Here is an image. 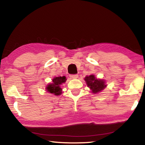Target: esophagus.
I'll list each match as a JSON object with an SVG mask.
<instances>
[{
	"mask_svg": "<svg viewBox=\"0 0 145 145\" xmlns=\"http://www.w3.org/2000/svg\"><path fill=\"white\" fill-rule=\"evenodd\" d=\"M70 77L71 78H72V79H75V78H78V75L75 74V75H70Z\"/></svg>",
	"mask_w": 145,
	"mask_h": 145,
	"instance_id": "obj_1",
	"label": "esophagus"
}]
</instances>
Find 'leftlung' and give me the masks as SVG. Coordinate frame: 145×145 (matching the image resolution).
Here are the masks:
<instances>
[{
  "label": "left lung",
  "mask_w": 145,
  "mask_h": 145,
  "mask_svg": "<svg viewBox=\"0 0 145 145\" xmlns=\"http://www.w3.org/2000/svg\"><path fill=\"white\" fill-rule=\"evenodd\" d=\"M84 80L86 82L88 88L91 91L93 94H97L101 92L107 87L105 84V80L104 79H100L95 77V75H90L89 76H86Z\"/></svg>",
  "instance_id": "8db88e82"
}]
</instances>
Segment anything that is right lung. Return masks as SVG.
I'll list each match as a JSON object with an SVG mask.
<instances>
[{"label": "right lung", "instance_id": "right-lung-1", "mask_svg": "<svg viewBox=\"0 0 145 145\" xmlns=\"http://www.w3.org/2000/svg\"><path fill=\"white\" fill-rule=\"evenodd\" d=\"M67 77L65 76L63 77H56L53 78L52 83L47 84L45 89L47 92L54 95H60L62 94V88H61V85L67 81Z\"/></svg>", "mask_w": 145, "mask_h": 145}]
</instances>
